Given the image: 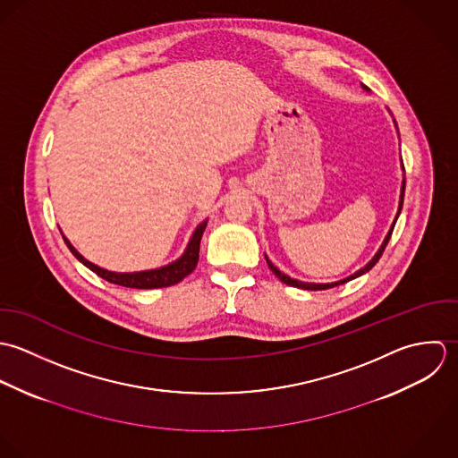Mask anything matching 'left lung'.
Masks as SVG:
<instances>
[{
	"label": "left lung",
	"mask_w": 458,
	"mask_h": 458,
	"mask_svg": "<svg viewBox=\"0 0 458 458\" xmlns=\"http://www.w3.org/2000/svg\"><path fill=\"white\" fill-rule=\"evenodd\" d=\"M403 192H405V179H403V182H402V194H400V207H398V212H396V217H394V221H393V226H391V230H389V233L386 235V239H384V242H382V246H380V250L377 251V255L369 260V264L363 267L361 271H358L356 275L349 276L347 279H342V281H336V283H302V281H297V279H292L290 276L283 275L277 267H275V264L273 262H269V259H267V266H269V269L275 273V276L279 277V281H283L284 284H288V286H297V288H302V290H327V288H333V286H338V284H344V283H347V281H351V279H354V277H358V276L365 275L368 273L377 262H378V259L382 257V253H384V250H386V246H387V242H389V239H391V233H393V228H394V223H396V219H398V216H400V210H402V205H403Z\"/></svg>",
	"instance_id": "obj_1"
}]
</instances>
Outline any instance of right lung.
I'll return each instance as SVG.
<instances>
[{
  "label": "right lung",
  "mask_w": 458,
  "mask_h": 458,
  "mask_svg": "<svg viewBox=\"0 0 458 458\" xmlns=\"http://www.w3.org/2000/svg\"><path fill=\"white\" fill-rule=\"evenodd\" d=\"M205 226H207V221H203L194 230L192 239L189 241L185 253L177 262H174L166 267H161V269L143 271V273H131V275L129 273H111V271L97 267L95 264L89 262L85 257H81L76 251V248L65 237H64V241H65L67 248L72 251V255L83 266H87L95 275L100 276L102 279H106L113 284H120V286H127V288H165V286H172V284L181 283L185 276H189L194 271V267L198 264V259H199V241H201V235L205 232Z\"/></svg>",
  "instance_id": "obj_1"
}]
</instances>
